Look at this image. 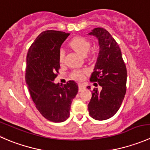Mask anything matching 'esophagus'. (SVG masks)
<instances>
[{"mask_svg": "<svg viewBox=\"0 0 150 150\" xmlns=\"http://www.w3.org/2000/svg\"><path fill=\"white\" fill-rule=\"evenodd\" d=\"M84 88H85V86L83 85V84L81 83L78 84V90H79V91H81L82 90H83Z\"/></svg>", "mask_w": 150, "mask_h": 150, "instance_id": "34e87169", "label": "esophagus"}]
</instances>
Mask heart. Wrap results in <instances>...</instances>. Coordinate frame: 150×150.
<instances>
[{
    "mask_svg": "<svg viewBox=\"0 0 150 150\" xmlns=\"http://www.w3.org/2000/svg\"><path fill=\"white\" fill-rule=\"evenodd\" d=\"M69 46L73 50L78 52L82 56H86L89 51L91 47V42L89 40H87L83 36H77L72 39L69 42ZM65 58V51L64 49H60L59 51V59L61 63L64 62ZM86 73V71L84 69H80V70H75L71 73V78L76 81H81L83 79L84 75Z\"/></svg>",
    "mask_w": 150,
    "mask_h": 150,
    "instance_id": "b5f03b06",
    "label": "heart"
}]
</instances>
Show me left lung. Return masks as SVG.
Masks as SVG:
<instances>
[{"instance_id": "1", "label": "left lung", "mask_w": 150, "mask_h": 150, "mask_svg": "<svg viewBox=\"0 0 150 150\" xmlns=\"http://www.w3.org/2000/svg\"><path fill=\"white\" fill-rule=\"evenodd\" d=\"M99 41L100 52L90 81L102 86L94 88L88 105L89 115L97 120H105L118 111L126 93L127 69L121 50L107 30L96 28L88 33Z\"/></svg>"}]
</instances>
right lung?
Masks as SVG:
<instances>
[{
  "instance_id": "1",
  "label": "right lung",
  "mask_w": 150,
  "mask_h": 150,
  "mask_svg": "<svg viewBox=\"0 0 150 150\" xmlns=\"http://www.w3.org/2000/svg\"><path fill=\"white\" fill-rule=\"evenodd\" d=\"M69 33L48 30L39 35L27 54L25 81L33 103L49 121L62 122L69 117L71 103L78 91L73 81L53 83L60 69L59 51Z\"/></svg>"
}]
</instances>
